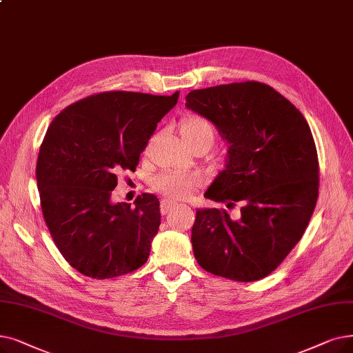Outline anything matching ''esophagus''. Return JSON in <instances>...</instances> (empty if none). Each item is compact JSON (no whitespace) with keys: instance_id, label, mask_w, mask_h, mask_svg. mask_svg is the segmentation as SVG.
<instances>
[{"instance_id":"obj_1","label":"esophagus","mask_w":353,"mask_h":353,"mask_svg":"<svg viewBox=\"0 0 353 353\" xmlns=\"http://www.w3.org/2000/svg\"><path fill=\"white\" fill-rule=\"evenodd\" d=\"M176 206H179V203L176 201H172V199H163L160 203V210L163 214H165L168 210H172Z\"/></svg>"}]
</instances>
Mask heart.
I'll return each mask as SVG.
<instances>
[{
    "instance_id": "heart-1",
    "label": "heart",
    "mask_w": 353,
    "mask_h": 353,
    "mask_svg": "<svg viewBox=\"0 0 353 353\" xmlns=\"http://www.w3.org/2000/svg\"><path fill=\"white\" fill-rule=\"evenodd\" d=\"M181 139L188 145H193L201 141H208L210 145L214 140V130L210 122L202 117H188L180 124ZM199 185V177L192 173L165 170L152 179V188L159 193L167 196L181 199L189 196L193 189Z\"/></svg>"
}]
</instances>
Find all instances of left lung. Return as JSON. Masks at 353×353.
I'll use <instances>...</instances> for the list:
<instances>
[{"label":"left lung","mask_w":353,"mask_h":353,"mask_svg":"<svg viewBox=\"0 0 353 353\" xmlns=\"http://www.w3.org/2000/svg\"><path fill=\"white\" fill-rule=\"evenodd\" d=\"M186 106L229 143L225 170L205 197L241 206L238 221L225 209L196 210V261L229 280H261L296 247L317 202L319 160L310 127L288 99L255 81L192 90Z\"/></svg>","instance_id":"8db88e82"}]
</instances>
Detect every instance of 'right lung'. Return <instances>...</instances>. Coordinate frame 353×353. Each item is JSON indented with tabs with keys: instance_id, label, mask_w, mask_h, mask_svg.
Listing matches in <instances>:
<instances>
[{
	"instance_id": "1",
	"label": "right lung",
	"mask_w": 353,
	"mask_h": 353,
	"mask_svg": "<svg viewBox=\"0 0 353 353\" xmlns=\"http://www.w3.org/2000/svg\"><path fill=\"white\" fill-rule=\"evenodd\" d=\"M177 99L179 92H102L69 105L46 132L36 167L43 218L60 254L86 277L114 279L145 264L159 199L143 193L131 206L112 203L111 192Z\"/></svg>"
}]
</instances>
